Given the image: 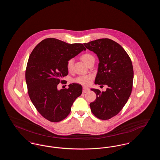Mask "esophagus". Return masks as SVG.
Here are the masks:
<instances>
[{"label": "esophagus", "instance_id": "34e87169", "mask_svg": "<svg viewBox=\"0 0 160 160\" xmlns=\"http://www.w3.org/2000/svg\"><path fill=\"white\" fill-rule=\"evenodd\" d=\"M89 89L88 88L84 87V88H83V93H86V92H87L89 91Z\"/></svg>", "mask_w": 160, "mask_h": 160}]
</instances>
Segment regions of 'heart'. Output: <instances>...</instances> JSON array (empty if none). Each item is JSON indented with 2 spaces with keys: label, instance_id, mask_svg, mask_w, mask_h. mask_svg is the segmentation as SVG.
Listing matches in <instances>:
<instances>
[{
  "label": "heart",
  "instance_id": "heart-1",
  "mask_svg": "<svg viewBox=\"0 0 160 160\" xmlns=\"http://www.w3.org/2000/svg\"><path fill=\"white\" fill-rule=\"evenodd\" d=\"M80 59L88 65L91 62L95 61L94 56L89 53H85L80 56ZM74 61L72 59H70L67 61V68L68 71H71L73 67ZM92 77L91 76H82L78 77L74 80V82L76 83L80 84L83 86H88L91 83Z\"/></svg>",
  "mask_w": 160,
  "mask_h": 160
}]
</instances>
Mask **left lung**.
Listing matches in <instances>:
<instances>
[{
  "label": "left lung",
  "mask_w": 160,
  "mask_h": 160,
  "mask_svg": "<svg viewBox=\"0 0 160 160\" xmlns=\"http://www.w3.org/2000/svg\"><path fill=\"white\" fill-rule=\"evenodd\" d=\"M84 45L99 59L95 84L107 86L105 92L92 89L97 98L90 103L91 110L99 119L107 120L120 112L131 93L134 77L132 62L122 46L110 39H98Z\"/></svg>",
  "instance_id": "obj_1"
}]
</instances>
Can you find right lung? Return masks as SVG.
<instances>
[{
  "instance_id": "obj_1",
  "label": "right lung",
  "mask_w": 160,
  "mask_h": 160,
  "mask_svg": "<svg viewBox=\"0 0 160 160\" xmlns=\"http://www.w3.org/2000/svg\"><path fill=\"white\" fill-rule=\"evenodd\" d=\"M86 48L82 44H68L56 38H47L32 52L26 69V82L32 102L42 117L50 122L66 118L82 86L70 84L68 89H58L68 71L67 63Z\"/></svg>"
}]
</instances>
